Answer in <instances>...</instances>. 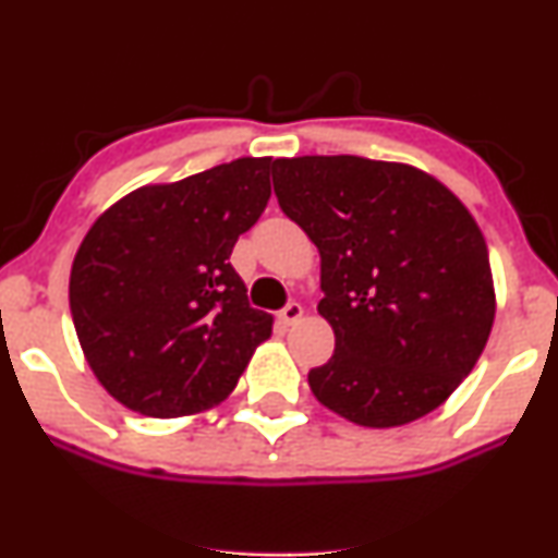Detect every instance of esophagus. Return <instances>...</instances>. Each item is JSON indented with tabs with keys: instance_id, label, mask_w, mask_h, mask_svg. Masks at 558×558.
Returning <instances> with one entry per match:
<instances>
[{
	"instance_id": "34e87169",
	"label": "esophagus",
	"mask_w": 558,
	"mask_h": 558,
	"mask_svg": "<svg viewBox=\"0 0 558 558\" xmlns=\"http://www.w3.org/2000/svg\"><path fill=\"white\" fill-rule=\"evenodd\" d=\"M280 323L283 325H296L301 317H304V306L299 304V301H291V304H286L283 310H280Z\"/></svg>"
}]
</instances>
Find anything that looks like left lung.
<instances>
[{"label":"left lung","mask_w":558,"mask_h":558,"mask_svg":"<svg viewBox=\"0 0 558 558\" xmlns=\"http://www.w3.org/2000/svg\"><path fill=\"white\" fill-rule=\"evenodd\" d=\"M280 209L319 252L317 312L336 351L310 369L319 403L364 427L438 409L472 373L496 296L477 222L444 183L377 159H275Z\"/></svg>","instance_id":"obj_1"}]
</instances>
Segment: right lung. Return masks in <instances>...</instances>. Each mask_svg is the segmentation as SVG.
<instances>
[{
    "label": "right lung",
    "instance_id": "add662e5",
    "mask_svg": "<svg viewBox=\"0 0 558 558\" xmlns=\"http://www.w3.org/2000/svg\"><path fill=\"white\" fill-rule=\"evenodd\" d=\"M270 157H243L107 209L70 270V312L107 393L146 417H183L235 388L272 317L230 265L270 198Z\"/></svg>",
    "mask_w": 558,
    "mask_h": 558
}]
</instances>
